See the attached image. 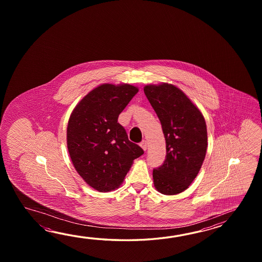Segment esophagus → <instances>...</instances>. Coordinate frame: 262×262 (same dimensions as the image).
Segmentation results:
<instances>
[{
  "label": "esophagus",
  "mask_w": 262,
  "mask_h": 262,
  "mask_svg": "<svg viewBox=\"0 0 262 262\" xmlns=\"http://www.w3.org/2000/svg\"><path fill=\"white\" fill-rule=\"evenodd\" d=\"M140 146H141V148H142L143 150H147V147H148V145H147V141H146V140H142V141L140 142Z\"/></svg>",
  "instance_id": "esophagus-1"
}]
</instances>
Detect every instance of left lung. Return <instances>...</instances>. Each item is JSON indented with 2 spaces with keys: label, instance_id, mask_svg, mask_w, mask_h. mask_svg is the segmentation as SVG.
<instances>
[{
  "label": "left lung",
  "instance_id": "obj_1",
  "mask_svg": "<svg viewBox=\"0 0 262 262\" xmlns=\"http://www.w3.org/2000/svg\"><path fill=\"white\" fill-rule=\"evenodd\" d=\"M144 93L166 139V159L152 171L155 187L164 195H176L188 188L204 161L208 146L205 119L172 84L147 85Z\"/></svg>",
  "mask_w": 262,
  "mask_h": 262
}]
</instances>
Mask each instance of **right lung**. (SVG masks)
Instances as JSON below:
<instances>
[{
    "label": "right lung",
    "instance_id": "1",
    "mask_svg": "<svg viewBox=\"0 0 262 262\" xmlns=\"http://www.w3.org/2000/svg\"><path fill=\"white\" fill-rule=\"evenodd\" d=\"M138 92L130 84H102L84 96L69 118L67 148L73 165L99 192L119 188L134 160L144 154L118 123Z\"/></svg>",
    "mask_w": 262,
    "mask_h": 262
}]
</instances>
